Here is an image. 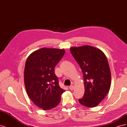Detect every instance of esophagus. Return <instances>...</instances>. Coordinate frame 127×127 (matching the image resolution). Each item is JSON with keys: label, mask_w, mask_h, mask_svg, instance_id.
<instances>
[{"label": "esophagus", "mask_w": 127, "mask_h": 127, "mask_svg": "<svg viewBox=\"0 0 127 127\" xmlns=\"http://www.w3.org/2000/svg\"><path fill=\"white\" fill-rule=\"evenodd\" d=\"M69 89H70V90H71V91H72L73 89H74V86L71 85V86H70L69 87Z\"/></svg>", "instance_id": "1"}]
</instances>
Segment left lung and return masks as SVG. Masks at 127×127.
<instances>
[{
    "instance_id": "1",
    "label": "left lung",
    "mask_w": 127,
    "mask_h": 127,
    "mask_svg": "<svg viewBox=\"0 0 127 127\" xmlns=\"http://www.w3.org/2000/svg\"><path fill=\"white\" fill-rule=\"evenodd\" d=\"M70 51L83 74L85 93L79 102L88 107L97 106L111 86V71L106 57L101 50L90 45L71 47Z\"/></svg>"
}]
</instances>
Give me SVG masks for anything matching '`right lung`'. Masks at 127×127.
<instances>
[{"instance_id": "add662e5", "label": "right lung", "mask_w": 127, "mask_h": 127, "mask_svg": "<svg viewBox=\"0 0 127 127\" xmlns=\"http://www.w3.org/2000/svg\"><path fill=\"white\" fill-rule=\"evenodd\" d=\"M64 53V49L43 48L32 52L26 60L24 75L27 93L44 110L58 105L61 94L66 91L59 86L55 73V67Z\"/></svg>"}]
</instances>
